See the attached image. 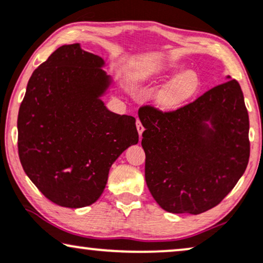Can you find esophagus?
<instances>
[{
  "label": "esophagus",
  "instance_id": "1",
  "mask_svg": "<svg viewBox=\"0 0 263 263\" xmlns=\"http://www.w3.org/2000/svg\"><path fill=\"white\" fill-rule=\"evenodd\" d=\"M136 126H137V131H138V134H139V137H142L143 131H144V127H143V125L141 124V121H139L138 119H137V121H136Z\"/></svg>",
  "mask_w": 263,
  "mask_h": 263
}]
</instances>
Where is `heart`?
I'll list each match as a JSON object with an SVG mask.
<instances>
[{
    "instance_id": "b5f03b06",
    "label": "heart",
    "mask_w": 263,
    "mask_h": 263,
    "mask_svg": "<svg viewBox=\"0 0 263 263\" xmlns=\"http://www.w3.org/2000/svg\"><path fill=\"white\" fill-rule=\"evenodd\" d=\"M170 77H174L163 85L156 95V103L161 109L172 110L183 106L197 95L201 87V79L197 72L189 69L183 65L172 64L170 66H145L136 71V80L138 83L161 82Z\"/></svg>"
}]
</instances>
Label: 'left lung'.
<instances>
[{
	"instance_id": "1",
	"label": "left lung",
	"mask_w": 263,
	"mask_h": 263,
	"mask_svg": "<svg viewBox=\"0 0 263 263\" xmlns=\"http://www.w3.org/2000/svg\"><path fill=\"white\" fill-rule=\"evenodd\" d=\"M138 117L145 128L146 185L166 212H207L246 172L249 115L237 80H227L173 111L144 106Z\"/></svg>"
}]
</instances>
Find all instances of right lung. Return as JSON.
<instances>
[{"instance_id":"obj_1","label":"right lung","mask_w":263,"mask_h":263,"mask_svg":"<svg viewBox=\"0 0 263 263\" xmlns=\"http://www.w3.org/2000/svg\"><path fill=\"white\" fill-rule=\"evenodd\" d=\"M103 66L79 43L62 45L34 69L20 104V162L61 207L95 203L114 161L138 143L136 119L108 110L101 100L111 84Z\"/></svg>"}]
</instances>
